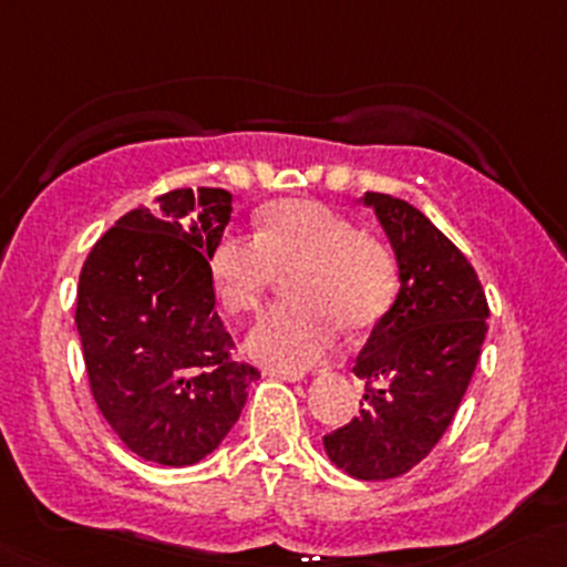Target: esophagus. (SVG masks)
Masks as SVG:
<instances>
[{
	"label": "esophagus",
	"mask_w": 567,
	"mask_h": 567,
	"mask_svg": "<svg viewBox=\"0 0 567 567\" xmlns=\"http://www.w3.org/2000/svg\"><path fill=\"white\" fill-rule=\"evenodd\" d=\"M266 375H271V379H279V381H299L301 375L293 373V370H277V368H266L262 370Z\"/></svg>",
	"instance_id": "obj_1"
}]
</instances>
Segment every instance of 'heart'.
<instances>
[{
  "label": "heart",
  "instance_id": "1",
  "mask_svg": "<svg viewBox=\"0 0 567 567\" xmlns=\"http://www.w3.org/2000/svg\"><path fill=\"white\" fill-rule=\"evenodd\" d=\"M216 293L236 316L262 307L279 271L293 301L274 307L251 329L255 359L277 370H307L337 346L340 323L364 329L384 316L398 282L392 251L353 219L316 199H282L262 210L260 233L230 230L208 255Z\"/></svg>",
  "mask_w": 567,
  "mask_h": 567
}]
</instances>
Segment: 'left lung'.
Here are the masks:
<instances>
[{
    "instance_id": "8db88e82",
    "label": "left lung",
    "mask_w": 567,
    "mask_h": 567,
    "mask_svg": "<svg viewBox=\"0 0 567 567\" xmlns=\"http://www.w3.org/2000/svg\"><path fill=\"white\" fill-rule=\"evenodd\" d=\"M400 268L398 299L359 351V416L326 433L331 463L357 480L400 477L453 422L488 331V301L466 255L422 210L368 192Z\"/></svg>"
}]
</instances>
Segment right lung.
<instances>
[{"instance_id": "add662e5", "label": "right lung", "mask_w": 567, "mask_h": 567, "mask_svg": "<svg viewBox=\"0 0 567 567\" xmlns=\"http://www.w3.org/2000/svg\"><path fill=\"white\" fill-rule=\"evenodd\" d=\"M233 194L175 188L128 210L79 274L76 329L90 392L140 458L188 466L219 447L257 368L233 357L208 255Z\"/></svg>"}]
</instances>
